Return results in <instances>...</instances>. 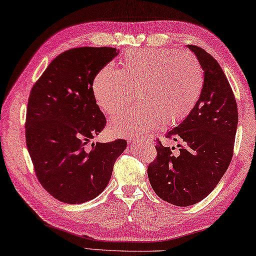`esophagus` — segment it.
Segmentation results:
<instances>
[{"instance_id":"1","label":"esophagus","mask_w":256,"mask_h":256,"mask_svg":"<svg viewBox=\"0 0 256 256\" xmlns=\"http://www.w3.org/2000/svg\"><path fill=\"white\" fill-rule=\"evenodd\" d=\"M128 143L129 144H136V143H138V140H136V138H129Z\"/></svg>"}]
</instances>
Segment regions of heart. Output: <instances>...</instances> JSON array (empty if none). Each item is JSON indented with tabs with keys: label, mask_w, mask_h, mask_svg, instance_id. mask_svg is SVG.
<instances>
[{
	"label": "heart",
	"mask_w": 256,
	"mask_h": 256,
	"mask_svg": "<svg viewBox=\"0 0 256 256\" xmlns=\"http://www.w3.org/2000/svg\"><path fill=\"white\" fill-rule=\"evenodd\" d=\"M203 88V72L192 53L142 48L126 52L121 69L106 66L92 90L100 110L108 116L122 110L135 98L143 103L113 118V135L138 137L163 122L182 121L194 108Z\"/></svg>",
	"instance_id": "b5f03b06"
}]
</instances>
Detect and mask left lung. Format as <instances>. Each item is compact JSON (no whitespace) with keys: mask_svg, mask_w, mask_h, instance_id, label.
I'll return each instance as SVG.
<instances>
[{"mask_svg":"<svg viewBox=\"0 0 256 256\" xmlns=\"http://www.w3.org/2000/svg\"><path fill=\"white\" fill-rule=\"evenodd\" d=\"M188 48L204 72L202 93L190 114L166 132L182 142L180 153L158 140V158L148 169L156 194L177 206L198 203L214 190L232 161L238 124L236 100L220 64L198 46Z\"/></svg>","mask_w":256,"mask_h":256,"instance_id":"left-lung-1","label":"left lung"}]
</instances>
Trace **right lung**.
I'll list each match as a JSON object with an SVG mask.
<instances>
[{
    "label": "right lung",
    "mask_w": 256,
    "mask_h": 256,
    "mask_svg": "<svg viewBox=\"0 0 256 256\" xmlns=\"http://www.w3.org/2000/svg\"><path fill=\"white\" fill-rule=\"evenodd\" d=\"M119 54L113 48H77L61 53L32 86L26 116V142L40 182L54 198L82 204L108 186L124 140L88 143L103 130L106 116L92 85Z\"/></svg>",
    "instance_id": "obj_1"
}]
</instances>
